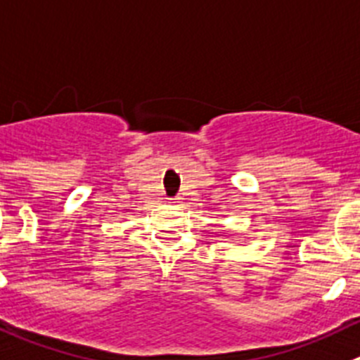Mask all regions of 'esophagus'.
<instances>
[{
    "label": "esophagus",
    "mask_w": 360,
    "mask_h": 360,
    "mask_svg": "<svg viewBox=\"0 0 360 360\" xmlns=\"http://www.w3.org/2000/svg\"><path fill=\"white\" fill-rule=\"evenodd\" d=\"M170 202H172V205H179V202H181V199L179 198H176V199H170Z\"/></svg>",
    "instance_id": "esophagus-1"
}]
</instances>
